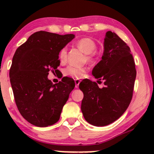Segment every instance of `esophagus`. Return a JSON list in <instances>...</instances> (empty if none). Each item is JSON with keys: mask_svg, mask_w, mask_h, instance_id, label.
Instances as JSON below:
<instances>
[{"mask_svg": "<svg viewBox=\"0 0 154 154\" xmlns=\"http://www.w3.org/2000/svg\"><path fill=\"white\" fill-rule=\"evenodd\" d=\"M81 81L78 80V79H75V88H79V85L80 84Z\"/></svg>", "mask_w": 154, "mask_h": 154, "instance_id": "obj_1", "label": "esophagus"}]
</instances>
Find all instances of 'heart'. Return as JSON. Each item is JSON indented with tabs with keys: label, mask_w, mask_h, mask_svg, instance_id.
I'll list each match as a JSON object with an SVG mask.
<instances>
[{
	"label": "heart",
	"mask_w": 154,
	"mask_h": 154,
	"mask_svg": "<svg viewBox=\"0 0 154 154\" xmlns=\"http://www.w3.org/2000/svg\"><path fill=\"white\" fill-rule=\"evenodd\" d=\"M76 45L80 50H82L85 54H86V60L88 62H93V56L92 53L97 49V44L93 39L88 37H84L79 39L76 42ZM67 58V48L64 47L60 50L59 59L61 62H65ZM86 72L85 68H77L72 66H68L65 68L63 73L65 75L69 76L74 79H81Z\"/></svg>",
	"instance_id": "b5f03b06"
}]
</instances>
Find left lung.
I'll use <instances>...</instances> for the list:
<instances>
[{
  "mask_svg": "<svg viewBox=\"0 0 154 154\" xmlns=\"http://www.w3.org/2000/svg\"><path fill=\"white\" fill-rule=\"evenodd\" d=\"M131 49L115 32L108 31L104 41L102 60L92 75L104 81L100 88L96 82L84 79L79 84L84 93L81 112L88 123L102 127L122 116L133 97L135 78V62Z\"/></svg>",
  "mask_w": 154,
  "mask_h": 154,
  "instance_id": "obj_1",
  "label": "left lung"
}]
</instances>
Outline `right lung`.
I'll return each mask as SVG.
<instances>
[{"label":"right lung","instance_id":"add662e5","mask_svg":"<svg viewBox=\"0 0 154 154\" xmlns=\"http://www.w3.org/2000/svg\"><path fill=\"white\" fill-rule=\"evenodd\" d=\"M74 37L73 34L39 31L16 50L9 72L11 84L19 112L34 125L48 127L56 123L75 87L70 78L63 77L55 84L48 78L50 70H57L60 50Z\"/></svg>","mask_w":154,"mask_h":154}]
</instances>
